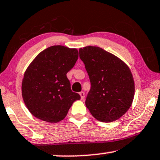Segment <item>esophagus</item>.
Instances as JSON below:
<instances>
[{"mask_svg": "<svg viewBox=\"0 0 160 160\" xmlns=\"http://www.w3.org/2000/svg\"><path fill=\"white\" fill-rule=\"evenodd\" d=\"M80 97H81V99H83L85 98V93L83 92V91L80 92Z\"/></svg>", "mask_w": 160, "mask_h": 160, "instance_id": "34e87169", "label": "esophagus"}]
</instances>
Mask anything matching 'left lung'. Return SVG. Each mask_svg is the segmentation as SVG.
<instances>
[{"instance_id": "1", "label": "left lung", "mask_w": 160, "mask_h": 160, "mask_svg": "<svg viewBox=\"0 0 160 160\" xmlns=\"http://www.w3.org/2000/svg\"><path fill=\"white\" fill-rule=\"evenodd\" d=\"M91 82L86 105L102 122H112L129 109L135 94V82L124 62L99 47L79 50Z\"/></svg>"}]
</instances>
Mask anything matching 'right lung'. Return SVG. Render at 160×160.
Wrapping results in <instances>:
<instances>
[{
	"label": "right lung",
	"mask_w": 160,
	"mask_h": 160,
	"mask_svg": "<svg viewBox=\"0 0 160 160\" xmlns=\"http://www.w3.org/2000/svg\"><path fill=\"white\" fill-rule=\"evenodd\" d=\"M78 58L77 49L55 45L45 49L25 72L22 95L31 114L42 121L63 120L73 102L80 99L73 92L67 74Z\"/></svg>",
	"instance_id": "1"
}]
</instances>
